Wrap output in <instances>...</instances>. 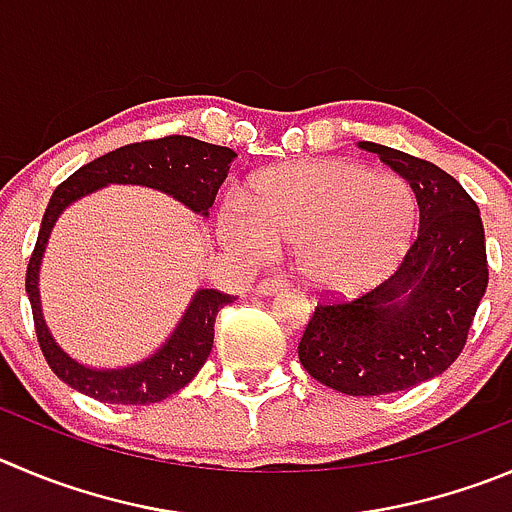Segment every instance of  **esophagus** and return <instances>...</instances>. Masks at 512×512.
I'll list each match as a JSON object with an SVG mask.
<instances>
[{"instance_id": "1", "label": "esophagus", "mask_w": 512, "mask_h": 512, "mask_svg": "<svg viewBox=\"0 0 512 512\" xmlns=\"http://www.w3.org/2000/svg\"><path fill=\"white\" fill-rule=\"evenodd\" d=\"M288 288V283L280 278H262L260 283H257V293L260 295H275V293H283V290Z\"/></svg>"}]
</instances>
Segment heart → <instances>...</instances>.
<instances>
[{
    "mask_svg": "<svg viewBox=\"0 0 512 512\" xmlns=\"http://www.w3.org/2000/svg\"><path fill=\"white\" fill-rule=\"evenodd\" d=\"M417 222L407 181L338 159L275 166L252 181L245 202L229 199L219 212L229 247L247 257L295 247L303 278L323 290L384 278L412 245Z\"/></svg>",
    "mask_w": 512,
    "mask_h": 512,
    "instance_id": "1",
    "label": "heart"
}]
</instances>
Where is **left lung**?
<instances>
[{
    "mask_svg": "<svg viewBox=\"0 0 512 512\" xmlns=\"http://www.w3.org/2000/svg\"><path fill=\"white\" fill-rule=\"evenodd\" d=\"M358 146L409 181L417 240L374 290L315 305L298 358L328 389L379 396L434 379L460 356L487 288V252L480 209L455 176L381 143Z\"/></svg>",
    "mask_w": 512,
    "mask_h": 512,
    "instance_id": "obj_1",
    "label": "left lung"
}]
</instances>
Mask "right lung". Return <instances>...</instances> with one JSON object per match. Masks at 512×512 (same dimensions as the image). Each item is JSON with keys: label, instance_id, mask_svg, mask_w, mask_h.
<instances>
[{"label": "right lung", "instance_id": "right-lung-1", "mask_svg": "<svg viewBox=\"0 0 512 512\" xmlns=\"http://www.w3.org/2000/svg\"><path fill=\"white\" fill-rule=\"evenodd\" d=\"M234 156L237 154L227 146H214V143H204L191 136H164L116 148L111 154L80 166L73 176H68L52 191L30 265H27L25 285L42 356L47 358L57 379L105 404H156L184 389L199 374L212 351L217 313L237 295L209 288L197 290L186 313L181 315L179 326L154 356L143 358L126 369H90V366L78 364L57 346L42 318L40 262L52 227L65 207L108 184L151 186L179 199L191 212L207 217L219 186L227 179Z\"/></svg>", "mask_w": 512, "mask_h": 512}]
</instances>
